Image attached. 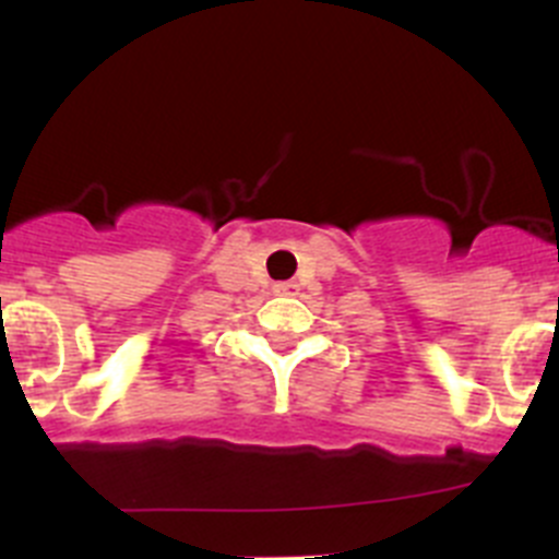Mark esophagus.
<instances>
[{
  "label": "esophagus",
  "instance_id": "esophagus-1",
  "mask_svg": "<svg viewBox=\"0 0 559 559\" xmlns=\"http://www.w3.org/2000/svg\"><path fill=\"white\" fill-rule=\"evenodd\" d=\"M294 290H296L294 280H285V283L274 285V294H294Z\"/></svg>",
  "mask_w": 559,
  "mask_h": 559
}]
</instances>
